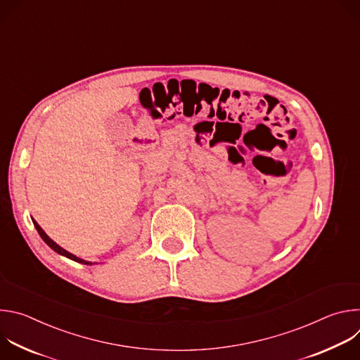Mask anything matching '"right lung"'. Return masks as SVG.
<instances>
[{"mask_svg": "<svg viewBox=\"0 0 360 360\" xmlns=\"http://www.w3.org/2000/svg\"><path fill=\"white\" fill-rule=\"evenodd\" d=\"M32 222H34V226H35V229L38 231V233H39V236L42 238V240L53 249V250H56L57 253H60V255H63V256H67L68 259H71V261H75V262H78V264H84V265H92L91 262H88V261H84V259H81V258H78V256H75V255H72V253H70L68 250H65L64 248H61L60 245H57L53 239H51L44 231H42V228L32 219Z\"/></svg>", "mask_w": 360, "mask_h": 360, "instance_id": "obj_1", "label": "right lung"}]
</instances>
